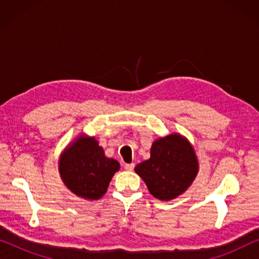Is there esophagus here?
Listing matches in <instances>:
<instances>
[{
  "label": "esophagus",
  "mask_w": 259,
  "mask_h": 259,
  "mask_svg": "<svg viewBox=\"0 0 259 259\" xmlns=\"http://www.w3.org/2000/svg\"><path fill=\"white\" fill-rule=\"evenodd\" d=\"M123 167H125V169H127V171H133L134 164H133V162H132V164H125V165H123Z\"/></svg>",
  "instance_id": "1"
}]
</instances>
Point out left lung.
I'll return each instance as SVG.
<instances>
[{"label": "left lung", "instance_id": "left-lung-1", "mask_svg": "<svg viewBox=\"0 0 259 259\" xmlns=\"http://www.w3.org/2000/svg\"><path fill=\"white\" fill-rule=\"evenodd\" d=\"M134 171L152 196L168 201L192 185L199 172V162L189 139L175 132L155 139L150 159L138 164Z\"/></svg>", "mask_w": 259, "mask_h": 259}]
</instances>
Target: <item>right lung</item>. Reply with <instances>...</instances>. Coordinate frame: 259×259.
I'll return each mask as SVG.
<instances>
[{
    "label": "right lung",
    "mask_w": 259,
    "mask_h": 259,
    "mask_svg": "<svg viewBox=\"0 0 259 259\" xmlns=\"http://www.w3.org/2000/svg\"><path fill=\"white\" fill-rule=\"evenodd\" d=\"M119 169V161L106 157L95 137L84 133L67 145L59 158L63 184L70 192L86 200L100 199Z\"/></svg>",
    "instance_id": "add662e5"
}]
</instances>
